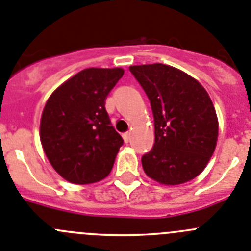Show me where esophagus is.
I'll return each instance as SVG.
<instances>
[{
	"instance_id": "34e87169",
	"label": "esophagus",
	"mask_w": 251,
	"mask_h": 251,
	"mask_svg": "<svg viewBox=\"0 0 251 251\" xmlns=\"http://www.w3.org/2000/svg\"><path fill=\"white\" fill-rule=\"evenodd\" d=\"M123 139H124V141H125L126 144H127V142L130 141V139H131V134H130V132H125V134L123 135Z\"/></svg>"
}]
</instances>
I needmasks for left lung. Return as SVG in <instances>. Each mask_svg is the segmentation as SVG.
<instances>
[{"instance_id": "left-lung-1", "label": "left lung", "mask_w": 251, "mask_h": 251, "mask_svg": "<svg viewBox=\"0 0 251 251\" xmlns=\"http://www.w3.org/2000/svg\"><path fill=\"white\" fill-rule=\"evenodd\" d=\"M130 71L148 95L155 124V144L141 159L145 174L168 186L195 179L218 142L219 121L209 94L169 65H136Z\"/></svg>"}]
</instances>
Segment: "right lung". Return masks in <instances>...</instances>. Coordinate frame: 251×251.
Returning <instances> with one entry per match:
<instances>
[{
	"label": "right lung",
	"mask_w": 251,
	"mask_h": 251,
	"mask_svg": "<svg viewBox=\"0 0 251 251\" xmlns=\"http://www.w3.org/2000/svg\"><path fill=\"white\" fill-rule=\"evenodd\" d=\"M124 70L90 67L51 94L40 123V140L56 173L72 184H94L114 166L123 137L110 123L105 100Z\"/></svg>",
	"instance_id": "1"
}]
</instances>
